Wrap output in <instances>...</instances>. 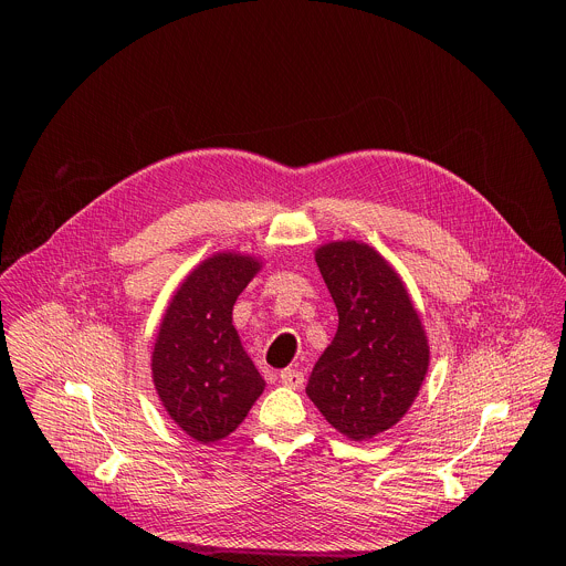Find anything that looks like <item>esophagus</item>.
Returning a JSON list of instances; mask_svg holds the SVG:
<instances>
[{
	"mask_svg": "<svg viewBox=\"0 0 566 566\" xmlns=\"http://www.w3.org/2000/svg\"><path fill=\"white\" fill-rule=\"evenodd\" d=\"M280 382H282L284 387L300 389V387L304 385V374L297 371V369H284V371L280 374Z\"/></svg>",
	"mask_w": 566,
	"mask_h": 566,
	"instance_id": "obj_1",
	"label": "esophagus"
}]
</instances>
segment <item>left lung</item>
<instances>
[{"label":"left lung","instance_id":"1","mask_svg":"<svg viewBox=\"0 0 566 566\" xmlns=\"http://www.w3.org/2000/svg\"><path fill=\"white\" fill-rule=\"evenodd\" d=\"M338 308V332L317 358L306 396L340 434L367 441L412 408L430 365L423 322L394 266L365 241L315 249Z\"/></svg>","mask_w":566,"mask_h":566}]
</instances>
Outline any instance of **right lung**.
<instances>
[{
  "label": "right lung",
  "mask_w": 566,
  "mask_h": 566,
  "mask_svg": "<svg viewBox=\"0 0 566 566\" xmlns=\"http://www.w3.org/2000/svg\"><path fill=\"white\" fill-rule=\"evenodd\" d=\"M260 271L255 255L214 253L186 275L160 317L154 389L170 419L199 443L234 432L266 387L232 325L239 293Z\"/></svg>",
  "instance_id": "1"
}]
</instances>
